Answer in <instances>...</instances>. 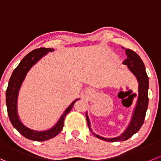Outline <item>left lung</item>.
Here are the masks:
<instances>
[{"mask_svg": "<svg viewBox=\"0 0 161 161\" xmlns=\"http://www.w3.org/2000/svg\"><path fill=\"white\" fill-rule=\"evenodd\" d=\"M122 48H123V49L126 51V56H127L126 60H124V62H123V64L128 65V68L134 74L138 80L139 96L131 123H130L129 127L126 129V131L120 136L116 138L109 139L104 138L103 136L96 134V133H93V135H95L96 137L109 142L126 140L127 139L131 137L133 134H135L136 132H138L139 130L141 128L142 125L143 124L145 116H146V112L148 107L147 92L149 88V80L147 74L146 72V69H145L144 64H143V61L140 58V57L139 56L136 52H133V50L129 49V48H126V49L123 47H122ZM86 120H87L88 126H89V129H90V123H89V117H88L87 114H86Z\"/></svg>", "mask_w": 161, "mask_h": 161, "instance_id": "8db88e82", "label": "left lung"}]
</instances>
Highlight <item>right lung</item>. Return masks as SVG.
Segmentation results:
<instances>
[{
    "label": "right lung",
    "instance_id": "1",
    "mask_svg": "<svg viewBox=\"0 0 161 161\" xmlns=\"http://www.w3.org/2000/svg\"><path fill=\"white\" fill-rule=\"evenodd\" d=\"M53 50L54 49H52V48H36V49L29 52L27 55H25L21 61L19 65L14 70L12 75L10 78L6 90V105L10 121L12 123L14 127L22 136L29 139V140H35V141H45V140H48L57 136L63 128L65 116L71 111L75 103L78 100L76 99L74 101L65 109L58 123L52 129L47 130V131L37 132L28 129L26 126H24L18 119V113H17V97H18L19 88L25 79V75L28 71L31 69L32 65L36 63L44 55H45L48 52H52Z\"/></svg>",
    "mask_w": 161,
    "mask_h": 161
}]
</instances>
